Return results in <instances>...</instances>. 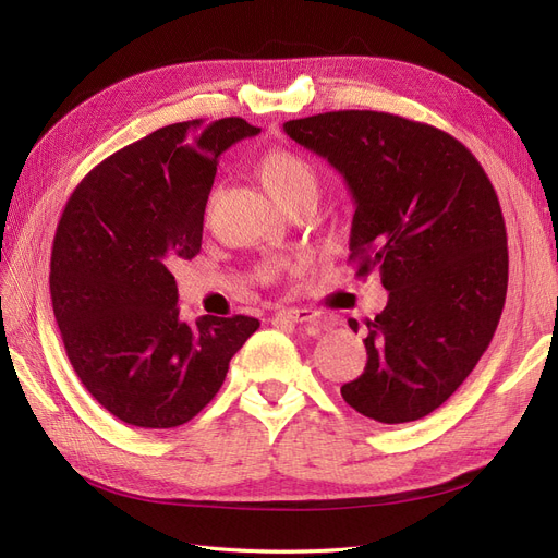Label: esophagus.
Instances as JSON below:
<instances>
[{
  "mask_svg": "<svg viewBox=\"0 0 558 558\" xmlns=\"http://www.w3.org/2000/svg\"><path fill=\"white\" fill-rule=\"evenodd\" d=\"M275 320H283V324H300L310 335H318L320 330H326L330 326L328 316H324L320 312L314 310H279L275 314Z\"/></svg>",
  "mask_w": 558,
  "mask_h": 558,
  "instance_id": "esophagus-1",
  "label": "esophagus"
}]
</instances>
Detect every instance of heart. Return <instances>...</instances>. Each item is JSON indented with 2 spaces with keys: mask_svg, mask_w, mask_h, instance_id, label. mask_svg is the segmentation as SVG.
Instances as JSON below:
<instances>
[{
  "mask_svg": "<svg viewBox=\"0 0 558 558\" xmlns=\"http://www.w3.org/2000/svg\"><path fill=\"white\" fill-rule=\"evenodd\" d=\"M260 177L279 202L302 191H316L312 165L291 150H269L260 160Z\"/></svg>",
  "mask_w": 558,
  "mask_h": 558,
  "instance_id": "b5f03b06",
  "label": "heart"
}]
</instances>
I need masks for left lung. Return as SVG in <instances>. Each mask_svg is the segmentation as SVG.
I'll return each mask as SVG.
<instances>
[{"label": "left lung", "mask_w": 558, "mask_h": 558, "mask_svg": "<svg viewBox=\"0 0 558 558\" xmlns=\"http://www.w3.org/2000/svg\"><path fill=\"white\" fill-rule=\"evenodd\" d=\"M283 132L344 177L356 202L349 260L359 277L379 269L388 291L365 324V373L342 398L381 424L430 414L475 369L508 293L492 181L451 134L393 113L328 111Z\"/></svg>", "instance_id": "8db88e82"}]
</instances>
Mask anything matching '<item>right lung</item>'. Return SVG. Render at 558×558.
Returning <instances> with one entry per match:
<instances>
[{
	"instance_id": "right-lung-1",
	"label": "right lung",
	"mask_w": 558,
	"mask_h": 558,
	"mask_svg": "<svg viewBox=\"0 0 558 558\" xmlns=\"http://www.w3.org/2000/svg\"><path fill=\"white\" fill-rule=\"evenodd\" d=\"M258 132L238 116L165 125L99 162L60 216L48 279L66 359L130 426L191 421L260 326L242 314L185 324L170 272L199 253L218 158Z\"/></svg>"
}]
</instances>
